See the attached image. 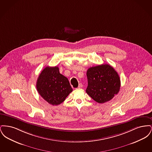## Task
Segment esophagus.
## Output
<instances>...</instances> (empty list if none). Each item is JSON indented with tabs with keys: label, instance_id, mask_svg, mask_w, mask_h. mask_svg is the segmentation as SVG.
<instances>
[{
	"label": "esophagus",
	"instance_id": "esophagus-1",
	"mask_svg": "<svg viewBox=\"0 0 152 152\" xmlns=\"http://www.w3.org/2000/svg\"><path fill=\"white\" fill-rule=\"evenodd\" d=\"M83 84H82L81 83H80V84H79V87H78V88H81L83 87Z\"/></svg>",
	"mask_w": 152,
	"mask_h": 152
}]
</instances>
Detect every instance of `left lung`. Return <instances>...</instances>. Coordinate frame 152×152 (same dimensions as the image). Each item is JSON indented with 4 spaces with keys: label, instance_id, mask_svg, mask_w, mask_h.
<instances>
[{
    "label": "left lung",
    "instance_id": "8db88e82",
    "mask_svg": "<svg viewBox=\"0 0 152 152\" xmlns=\"http://www.w3.org/2000/svg\"><path fill=\"white\" fill-rule=\"evenodd\" d=\"M87 76L86 92L98 103L110 101L120 91V77L110 65L102 64L91 67L87 70Z\"/></svg>",
    "mask_w": 152,
    "mask_h": 152
}]
</instances>
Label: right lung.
<instances>
[{
  "instance_id": "right-lung-1",
  "label": "right lung",
  "mask_w": 152,
  "mask_h": 152,
  "mask_svg": "<svg viewBox=\"0 0 152 152\" xmlns=\"http://www.w3.org/2000/svg\"><path fill=\"white\" fill-rule=\"evenodd\" d=\"M36 88L43 99L52 105L62 103L73 91L68 80L60 73L57 66L44 69L37 80Z\"/></svg>"
}]
</instances>
